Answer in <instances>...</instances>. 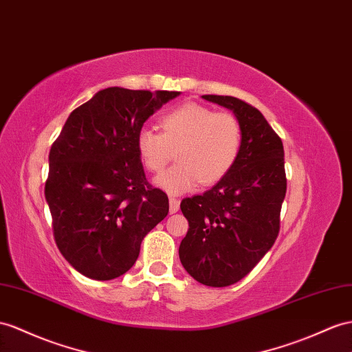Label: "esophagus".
<instances>
[{
	"label": "esophagus",
	"instance_id": "1",
	"mask_svg": "<svg viewBox=\"0 0 352 352\" xmlns=\"http://www.w3.org/2000/svg\"><path fill=\"white\" fill-rule=\"evenodd\" d=\"M178 210H179V201L177 199V197L170 196V197H169V211H170V214L177 212Z\"/></svg>",
	"mask_w": 352,
	"mask_h": 352
}]
</instances>
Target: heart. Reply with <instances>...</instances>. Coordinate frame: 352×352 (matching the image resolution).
<instances>
[{
  "mask_svg": "<svg viewBox=\"0 0 352 352\" xmlns=\"http://www.w3.org/2000/svg\"><path fill=\"white\" fill-rule=\"evenodd\" d=\"M160 132L141 128L135 140L138 157L153 174H160L174 157L179 164L156 178L173 195L190 192L201 183H220L235 166L242 147V129L230 113L201 104H183L159 120Z\"/></svg>",
  "mask_w": 352,
  "mask_h": 352,
  "instance_id": "obj_1",
  "label": "heart"
}]
</instances>
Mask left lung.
<instances>
[{"label": "left lung", "mask_w": 352, "mask_h": 352, "mask_svg": "<svg viewBox=\"0 0 352 352\" xmlns=\"http://www.w3.org/2000/svg\"><path fill=\"white\" fill-rule=\"evenodd\" d=\"M202 98L233 111L242 129V147L220 183L182 201L188 230L178 254L197 283L228 287L248 275L278 236L287 192L284 147L256 107L233 96Z\"/></svg>", "instance_id": "8db88e82"}]
</instances>
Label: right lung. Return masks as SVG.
Segmentation results:
<instances>
[{"instance_id":"add662e5","label":"right lung","mask_w":352,"mask_h":352,"mask_svg":"<svg viewBox=\"0 0 352 352\" xmlns=\"http://www.w3.org/2000/svg\"><path fill=\"white\" fill-rule=\"evenodd\" d=\"M179 92L107 87L69 114L49 153L46 201L60 254L80 274L108 281L133 266L144 236L169 211L144 174L135 140Z\"/></svg>"}]
</instances>
